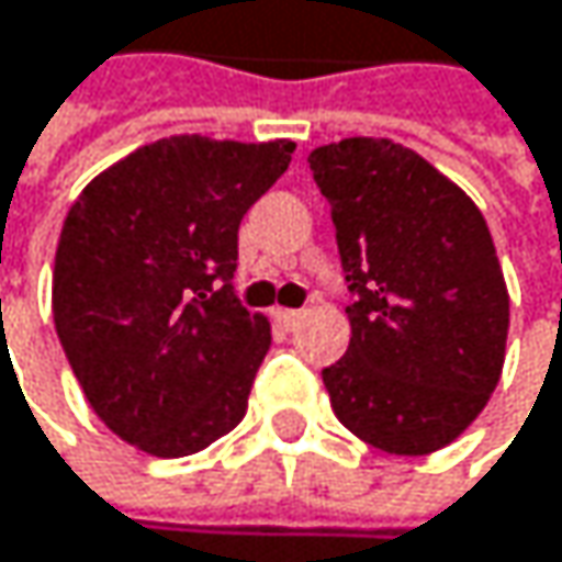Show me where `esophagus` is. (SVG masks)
Instances as JSON below:
<instances>
[{
  "label": "esophagus",
  "mask_w": 562,
  "mask_h": 562,
  "mask_svg": "<svg viewBox=\"0 0 562 562\" xmlns=\"http://www.w3.org/2000/svg\"><path fill=\"white\" fill-rule=\"evenodd\" d=\"M273 318L280 322L282 328H295V322L302 318V312H299V308H277Z\"/></svg>",
  "instance_id": "34e87169"
}]
</instances>
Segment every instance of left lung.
Instances as JSON below:
<instances>
[{"mask_svg":"<svg viewBox=\"0 0 562 562\" xmlns=\"http://www.w3.org/2000/svg\"><path fill=\"white\" fill-rule=\"evenodd\" d=\"M331 204L351 341L322 371L335 416L374 449L449 446L498 387L507 289L482 211L413 149L341 139L308 156Z\"/></svg>","mask_w":562,"mask_h":562,"instance_id":"left-lung-1","label":"left lung"}]
</instances>
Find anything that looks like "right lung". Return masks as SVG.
I'll list each match as a JSON object with an SVG mask.
<instances>
[{
    "label": "right lung",
    "instance_id": "1",
    "mask_svg": "<svg viewBox=\"0 0 562 562\" xmlns=\"http://www.w3.org/2000/svg\"><path fill=\"white\" fill-rule=\"evenodd\" d=\"M292 149L169 136L97 175L64 217L60 348L93 413L143 452H201L247 413L270 322L234 295L237 231Z\"/></svg>",
    "mask_w": 562,
    "mask_h": 562
}]
</instances>
